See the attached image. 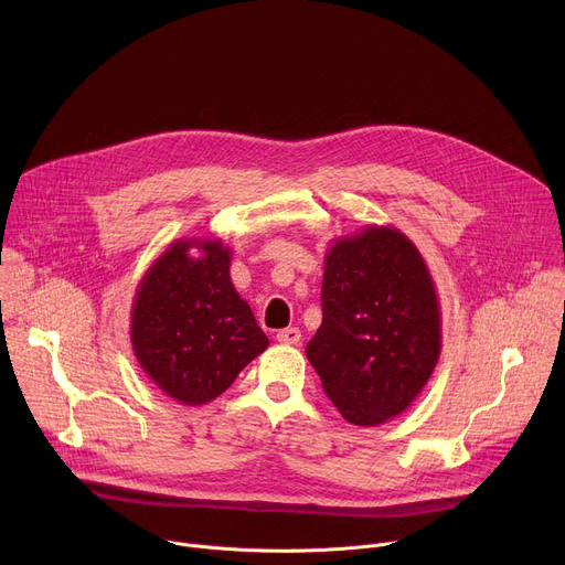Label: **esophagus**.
I'll return each mask as SVG.
<instances>
[{"label":"esophagus","mask_w":565,"mask_h":565,"mask_svg":"<svg viewBox=\"0 0 565 565\" xmlns=\"http://www.w3.org/2000/svg\"><path fill=\"white\" fill-rule=\"evenodd\" d=\"M277 342L281 344H299L301 342V331L299 329H284L277 333Z\"/></svg>","instance_id":"34e87169"}]
</instances>
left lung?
Listing matches in <instances>:
<instances>
[{
    "label": "left lung",
    "instance_id": "1",
    "mask_svg": "<svg viewBox=\"0 0 565 565\" xmlns=\"http://www.w3.org/2000/svg\"><path fill=\"white\" fill-rule=\"evenodd\" d=\"M321 310L306 358L342 418L377 427L409 409L443 349L440 301L414 241L391 225L335 238Z\"/></svg>",
    "mask_w": 565,
    "mask_h": 565
}]
</instances>
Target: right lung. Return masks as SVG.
Returning a JSON list of instances; mask_svg holds the SVG:
<instances>
[{
  "label": "right lung",
  "instance_id": "1",
  "mask_svg": "<svg viewBox=\"0 0 565 565\" xmlns=\"http://www.w3.org/2000/svg\"><path fill=\"white\" fill-rule=\"evenodd\" d=\"M268 344L230 279L221 238H179L142 275L131 306L134 355L181 405H207Z\"/></svg>",
  "mask_w": 565,
  "mask_h": 565
}]
</instances>
